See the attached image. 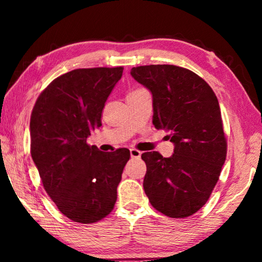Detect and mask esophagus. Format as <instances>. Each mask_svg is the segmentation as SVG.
<instances>
[{
	"label": "esophagus",
	"mask_w": 262,
	"mask_h": 262,
	"mask_svg": "<svg viewBox=\"0 0 262 262\" xmlns=\"http://www.w3.org/2000/svg\"><path fill=\"white\" fill-rule=\"evenodd\" d=\"M130 157L139 159L141 157V151H139V150L136 149H130Z\"/></svg>",
	"instance_id": "1"
}]
</instances>
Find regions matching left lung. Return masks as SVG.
<instances>
[{"instance_id": "8db88e82", "label": "left lung", "mask_w": 262, "mask_h": 262, "mask_svg": "<svg viewBox=\"0 0 262 262\" xmlns=\"http://www.w3.org/2000/svg\"><path fill=\"white\" fill-rule=\"evenodd\" d=\"M130 75L151 92L154 126L174 144L171 157L142 154L144 192L162 214L188 217L206 205L227 157L219 100L205 79L177 66H141Z\"/></svg>"}]
</instances>
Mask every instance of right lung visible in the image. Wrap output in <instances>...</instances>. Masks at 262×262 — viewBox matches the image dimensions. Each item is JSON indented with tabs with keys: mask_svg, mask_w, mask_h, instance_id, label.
Segmentation results:
<instances>
[{
	"mask_svg": "<svg viewBox=\"0 0 262 262\" xmlns=\"http://www.w3.org/2000/svg\"><path fill=\"white\" fill-rule=\"evenodd\" d=\"M123 68L75 69L55 78L31 114V156L43 188L57 209L74 222L95 223L112 211L130 152H103L89 145L101 126L106 100Z\"/></svg>",
	"mask_w": 262,
	"mask_h": 262,
	"instance_id": "1",
	"label": "right lung"
}]
</instances>
